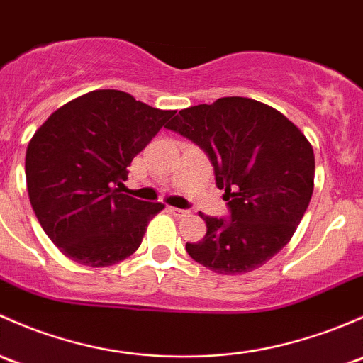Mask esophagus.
<instances>
[{
    "mask_svg": "<svg viewBox=\"0 0 363 363\" xmlns=\"http://www.w3.org/2000/svg\"><path fill=\"white\" fill-rule=\"evenodd\" d=\"M169 212H170L174 217H184V216H188V211H184V208H177V207H169Z\"/></svg>",
    "mask_w": 363,
    "mask_h": 363,
    "instance_id": "1",
    "label": "esophagus"
}]
</instances>
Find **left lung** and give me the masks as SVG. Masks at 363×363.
<instances>
[{"instance_id":"obj_1","label":"left lung","mask_w":363,"mask_h":363,"mask_svg":"<svg viewBox=\"0 0 363 363\" xmlns=\"http://www.w3.org/2000/svg\"><path fill=\"white\" fill-rule=\"evenodd\" d=\"M167 128L205 151L230 208V217L200 213L207 235L186 243L188 254L220 274L268 262L292 238L311 200L315 155L304 133L247 97L182 109Z\"/></svg>"}]
</instances>
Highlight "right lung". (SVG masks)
<instances>
[{
    "instance_id": "1",
    "label": "right lung",
    "mask_w": 363,
    "mask_h": 363,
    "mask_svg": "<svg viewBox=\"0 0 363 363\" xmlns=\"http://www.w3.org/2000/svg\"><path fill=\"white\" fill-rule=\"evenodd\" d=\"M174 113L127 91L95 90L64 104L38 128L26 151L29 200L66 257L104 268L139 249L165 205L128 196L120 186L132 160Z\"/></svg>"
}]
</instances>
